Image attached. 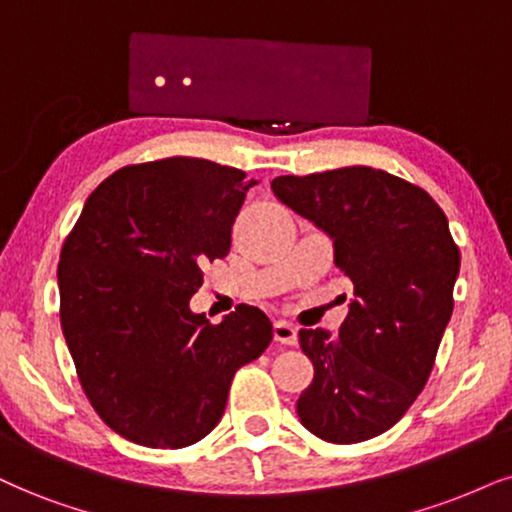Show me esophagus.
<instances>
[{
    "instance_id": "obj_1",
    "label": "esophagus",
    "mask_w": 512,
    "mask_h": 512,
    "mask_svg": "<svg viewBox=\"0 0 512 512\" xmlns=\"http://www.w3.org/2000/svg\"><path fill=\"white\" fill-rule=\"evenodd\" d=\"M273 334H275V342L280 344L294 346L299 342V332H296V327L292 323H287V320H277L273 325Z\"/></svg>"
}]
</instances>
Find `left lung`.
I'll return each instance as SVG.
<instances>
[{
	"mask_svg": "<svg viewBox=\"0 0 512 512\" xmlns=\"http://www.w3.org/2000/svg\"><path fill=\"white\" fill-rule=\"evenodd\" d=\"M270 187L332 239L334 266L353 282L339 337L299 332L315 370L296 401L301 425L332 444L377 437L418 399L451 320L460 254L449 220L425 189L368 166Z\"/></svg>",
	"mask_w": 512,
	"mask_h": 512,
	"instance_id": "left-lung-1",
	"label": "left lung"
}]
</instances>
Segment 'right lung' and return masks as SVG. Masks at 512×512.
<instances>
[{
  "label": "right lung",
  "mask_w": 512,
  "mask_h": 512,
  "mask_svg": "<svg viewBox=\"0 0 512 512\" xmlns=\"http://www.w3.org/2000/svg\"><path fill=\"white\" fill-rule=\"evenodd\" d=\"M256 180L206 159H163L104 180L61 249V330L106 425L149 449L197 444L232 377L273 339L256 306L211 325L189 299L223 258Z\"/></svg>",
  "instance_id": "add662e5"
}]
</instances>
